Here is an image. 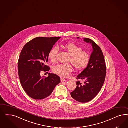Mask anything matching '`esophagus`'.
<instances>
[{
  "mask_svg": "<svg viewBox=\"0 0 128 128\" xmlns=\"http://www.w3.org/2000/svg\"><path fill=\"white\" fill-rule=\"evenodd\" d=\"M61 82H65L66 81V79H64V78H61Z\"/></svg>",
  "mask_w": 128,
  "mask_h": 128,
  "instance_id": "esophagus-1",
  "label": "esophagus"
}]
</instances>
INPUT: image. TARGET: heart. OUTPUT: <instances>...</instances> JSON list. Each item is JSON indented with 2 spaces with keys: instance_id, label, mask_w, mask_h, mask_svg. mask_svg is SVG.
<instances>
[{
  "instance_id": "b5f03b06",
  "label": "heart",
  "mask_w": 128,
  "mask_h": 128,
  "mask_svg": "<svg viewBox=\"0 0 128 128\" xmlns=\"http://www.w3.org/2000/svg\"><path fill=\"white\" fill-rule=\"evenodd\" d=\"M64 48L70 55L69 62L77 70H82L88 66L90 60V55L87 51L83 50L82 47L74 43H68L62 46ZM58 52L57 46L52 48L48 53V58L51 62H55ZM73 70L70 65L58 64L54 66L53 71L54 74L62 77H68Z\"/></svg>"
}]
</instances>
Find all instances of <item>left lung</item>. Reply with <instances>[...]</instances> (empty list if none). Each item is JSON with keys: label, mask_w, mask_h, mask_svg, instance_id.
Wrapping results in <instances>:
<instances>
[{"label": "left lung", "mask_w": 128, "mask_h": 128, "mask_svg": "<svg viewBox=\"0 0 128 128\" xmlns=\"http://www.w3.org/2000/svg\"><path fill=\"white\" fill-rule=\"evenodd\" d=\"M84 41L91 44L93 51L87 67L77 78L84 82H77L76 88L70 95L79 102L87 103L94 98L101 90L105 80L106 68L103 53L99 46L88 38H84Z\"/></svg>", "instance_id": "1"}]
</instances>
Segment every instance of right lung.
I'll use <instances>...</instances> for the list:
<instances>
[{
	"label": "right lung",
	"mask_w": 128,
	"mask_h": 128,
	"mask_svg": "<svg viewBox=\"0 0 128 128\" xmlns=\"http://www.w3.org/2000/svg\"><path fill=\"white\" fill-rule=\"evenodd\" d=\"M61 37H37L25 44L21 51L18 62V74L24 90L30 97L36 100L44 99L52 94L60 82L56 74H48L41 77L42 71L48 72V53Z\"/></svg>",
	"instance_id": "add662e5"
}]
</instances>
